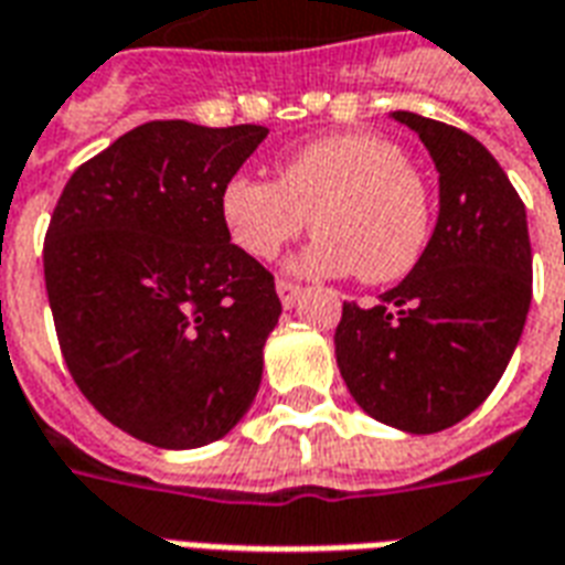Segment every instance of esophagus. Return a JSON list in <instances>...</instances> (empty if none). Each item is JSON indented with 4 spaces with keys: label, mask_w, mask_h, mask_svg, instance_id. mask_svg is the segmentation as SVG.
Segmentation results:
<instances>
[{
    "label": "esophagus",
    "mask_w": 565,
    "mask_h": 565,
    "mask_svg": "<svg viewBox=\"0 0 565 565\" xmlns=\"http://www.w3.org/2000/svg\"><path fill=\"white\" fill-rule=\"evenodd\" d=\"M275 290H278V299H281L284 308H294L299 302V296H302V287L294 281H278L275 284Z\"/></svg>",
    "instance_id": "1"
}]
</instances>
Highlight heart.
Returning a JSON list of instances; mask_svg holds the SVG:
<instances>
[{"label": "heart", "instance_id": "1", "mask_svg": "<svg viewBox=\"0 0 565 565\" xmlns=\"http://www.w3.org/2000/svg\"><path fill=\"white\" fill-rule=\"evenodd\" d=\"M221 218L257 260H275L311 224L320 236L294 263L299 275L359 271L362 281L388 284L419 263L431 198L398 146L377 134H335L284 158L275 182L230 179Z\"/></svg>", "mask_w": 565, "mask_h": 565}]
</instances>
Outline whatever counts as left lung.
<instances>
[{"instance_id": "obj_1", "label": "left lung", "mask_w": 565, "mask_h": 565, "mask_svg": "<svg viewBox=\"0 0 565 565\" xmlns=\"http://www.w3.org/2000/svg\"><path fill=\"white\" fill-rule=\"evenodd\" d=\"M440 173V212L413 271L377 305L344 302L335 359L371 419L434 434L482 404L515 353L533 294L527 212L461 128L395 110Z\"/></svg>"}]
</instances>
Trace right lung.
I'll return each mask as SVG.
<instances>
[{
    "instance_id": "right-lung-1",
    "label": "right lung",
    "mask_w": 565,
    "mask_h": 565,
    "mask_svg": "<svg viewBox=\"0 0 565 565\" xmlns=\"http://www.w3.org/2000/svg\"><path fill=\"white\" fill-rule=\"evenodd\" d=\"M263 125H137L74 170L44 281L71 377L116 428L198 449L254 404L281 317L275 278L230 242L221 191Z\"/></svg>"
}]
</instances>
